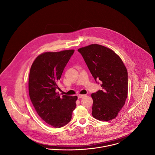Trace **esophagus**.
<instances>
[{"label": "esophagus", "mask_w": 155, "mask_h": 155, "mask_svg": "<svg viewBox=\"0 0 155 155\" xmlns=\"http://www.w3.org/2000/svg\"><path fill=\"white\" fill-rule=\"evenodd\" d=\"M86 95H82V94H79V95H78V98H83V97H85Z\"/></svg>", "instance_id": "34e87169"}]
</instances>
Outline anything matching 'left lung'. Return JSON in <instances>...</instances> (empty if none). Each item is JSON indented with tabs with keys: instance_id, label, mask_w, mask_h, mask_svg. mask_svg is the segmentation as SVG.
Returning <instances> with one entry per match:
<instances>
[{
	"instance_id": "left-lung-1",
	"label": "left lung",
	"mask_w": 155,
	"mask_h": 155,
	"mask_svg": "<svg viewBox=\"0 0 155 155\" xmlns=\"http://www.w3.org/2000/svg\"><path fill=\"white\" fill-rule=\"evenodd\" d=\"M82 55L94 79L100 80L102 90L91 94L92 116L108 121L114 119L128 96V72L120 57L114 51L98 44L78 50Z\"/></svg>"
}]
</instances>
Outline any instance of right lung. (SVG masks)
Listing matches in <instances>:
<instances>
[{"label": "right lung", "instance_id": "obj_1", "mask_svg": "<svg viewBox=\"0 0 155 155\" xmlns=\"http://www.w3.org/2000/svg\"><path fill=\"white\" fill-rule=\"evenodd\" d=\"M74 49L46 52L33 61L28 78V92L38 115L51 126L58 128L67 125L76 108L77 96L63 95L55 92L57 82Z\"/></svg>", "mask_w": 155, "mask_h": 155}]
</instances>
